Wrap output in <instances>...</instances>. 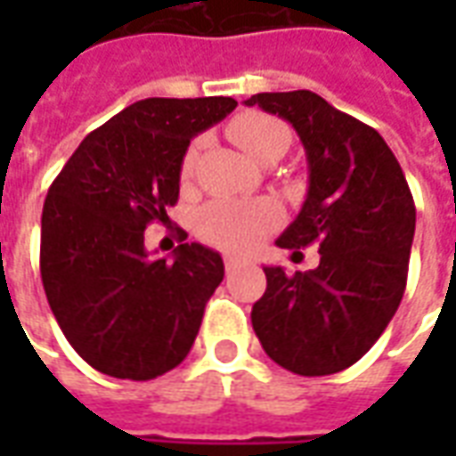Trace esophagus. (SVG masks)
<instances>
[{
    "label": "esophagus",
    "mask_w": 456,
    "mask_h": 456,
    "mask_svg": "<svg viewBox=\"0 0 456 456\" xmlns=\"http://www.w3.org/2000/svg\"><path fill=\"white\" fill-rule=\"evenodd\" d=\"M241 264H244V261L239 256H224V268H227V271H234V268H239Z\"/></svg>",
    "instance_id": "esophagus-1"
}]
</instances>
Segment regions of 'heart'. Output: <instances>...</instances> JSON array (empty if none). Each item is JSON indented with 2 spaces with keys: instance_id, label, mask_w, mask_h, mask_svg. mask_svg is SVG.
Here are the masks:
<instances>
[{
  "instance_id": "b5f03b06",
  "label": "heart",
  "mask_w": 456,
  "mask_h": 456,
  "mask_svg": "<svg viewBox=\"0 0 456 456\" xmlns=\"http://www.w3.org/2000/svg\"><path fill=\"white\" fill-rule=\"evenodd\" d=\"M229 136L247 151L258 163L283 156L290 146V129L286 121L264 112H247L229 124ZM198 141L190 143L183 156V175H190L198 160ZM276 208L271 202L256 200H215L200 212L198 229L209 244L224 248V251H247L261 239L266 237L268 229L276 224Z\"/></svg>"
}]
</instances>
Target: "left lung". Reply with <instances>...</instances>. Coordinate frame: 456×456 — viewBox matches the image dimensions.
Segmentation results:
<instances>
[{
    "label": "left lung",
    "instance_id": "1",
    "mask_svg": "<svg viewBox=\"0 0 456 456\" xmlns=\"http://www.w3.org/2000/svg\"><path fill=\"white\" fill-rule=\"evenodd\" d=\"M293 124L310 170L305 205L278 247H320V266L288 276L266 266L251 310L264 352L288 371L330 376L369 352L401 305L415 202L381 134L310 90L247 100Z\"/></svg>",
    "mask_w": 456,
    "mask_h": 456
}]
</instances>
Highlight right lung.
<instances>
[{"label":"right lung","instance_id":"1","mask_svg":"<svg viewBox=\"0 0 456 456\" xmlns=\"http://www.w3.org/2000/svg\"><path fill=\"white\" fill-rule=\"evenodd\" d=\"M232 97H149L90 131L51 183L41 215V281L65 339L100 373L149 381L175 369L224 278L222 256L180 244L151 258L143 232L178 202L190 139Z\"/></svg>","mask_w":456,"mask_h":456}]
</instances>
